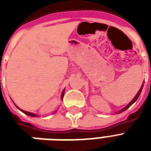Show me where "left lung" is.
<instances>
[{
    "label": "left lung",
    "instance_id": "obj_1",
    "mask_svg": "<svg viewBox=\"0 0 151 151\" xmlns=\"http://www.w3.org/2000/svg\"><path fill=\"white\" fill-rule=\"evenodd\" d=\"M143 85H142V86H141V88H140V89H139V92H138V93L136 94V96H135V98H134V99H132V100L131 102H130V103H129V104H128V105L126 106H125V107H124V108H123V109H122V110H120V111H118V113L123 112L124 110H127L128 108L130 107V106H131L132 104H133V103H135V102H136V100H137V99H138L139 96V95H140L141 92H142V89H143Z\"/></svg>",
    "mask_w": 151,
    "mask_h": 151
}]
</instances>
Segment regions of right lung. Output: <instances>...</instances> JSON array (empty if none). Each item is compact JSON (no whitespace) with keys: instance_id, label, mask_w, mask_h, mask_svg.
<instances>
[{"instance_id":"obj_1","label":"right lung","mask_w":151,"mask_h":151,"mask_svg":"<svg viewBox=\"0 0 151 151\" xmlns=\"http://www.w3.org/2000/svg\"><path fill=\"white\" fill-rule=\"evenodd\" d=\"M63 96H64V90L63 91V93H62V96H61V98L62 99H63ZM20 110V109H19ZM22 112H23L25 114L28 115V116H30V117H36L37 115L34 114H33V113H29V112H27V111H25V110H20Z\"/></svg>"}]
</instances>
